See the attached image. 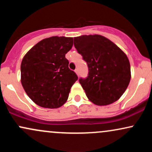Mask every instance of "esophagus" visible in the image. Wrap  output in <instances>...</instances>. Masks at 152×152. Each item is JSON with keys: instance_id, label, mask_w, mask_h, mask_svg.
Returning <instances> with one entry per match:
<instances>
[{"instance_id": "obj_1", "label": "esophagus", "mask_w": 152, "mask_h": 152, "mask_svg": "<svg viewBox=\"0 0 152 152\" xmlns=\"http://www.w3.org/2000/svg\"><path fill=\"white\" fill-rule=\"evenodd\" d=\"M75 73H76V74H77V76H78V75H79V72H78V69H76V70H75Z\"/></svg>"}]
</instances>
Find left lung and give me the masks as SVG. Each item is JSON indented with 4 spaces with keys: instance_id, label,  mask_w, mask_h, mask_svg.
Masks as SVG:
<instances>
[{
    "instance_id": "left-lung-1",
    "label": "left lung",
    "mask_w": 152,
    "mask_h": 152,
    "mask_svg": "<svg viewBox=\"0 0 152 152\" xmlns=\"http://www.w3.org/2000/svg\"><path fill=\"white\" fill-rule=\"evenodd\" d=\"M74 46L88 64V77L79 79L87 98L97 106L118 100L131 80L130 63L124 52L96 34L75 37Z\"/></svg>"
}]
</instances>
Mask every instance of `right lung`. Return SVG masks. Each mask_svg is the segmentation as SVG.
<instances>
[{
  "mask_svg": "<svg viewBox=\"0 0 152 152\" xmlns=\"http://www.w3.org/2000/svg\"><path fill=\"white\" fill-rule=\"evenodd\" d=\"M73 38H44L26 53L20 65V81L29 98L41 107L57 109L69 98L78 76L69 68L65 56Z\"/></svg>",
  "mask_w": 152,
  "mask_h": 152,
  "instance_id": "add662e5",
  "label": "right lung"
}]
</instances>
